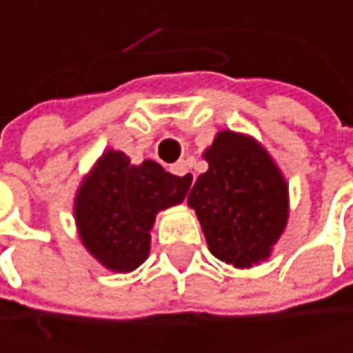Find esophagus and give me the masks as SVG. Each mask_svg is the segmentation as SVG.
I'll return each mask as SVG.
<instances>
[{"instance_id":"esophagus-1","label":"esophagus","mask_w":353,"mask_h":353,"mask_svg":"<svg viewBox=\"0 0 353 353\" xmlns=\"http://www.w3.org/2000/svg\"><path fill=\"white\" fill-rule=\"evenodd\" d=\"M170 172L176 174V176H183L187 185H193V179H195V176H193V172H191V168H189V164H187L185 160L172 164V166H170Z\"/></svg>"}]
</instances>
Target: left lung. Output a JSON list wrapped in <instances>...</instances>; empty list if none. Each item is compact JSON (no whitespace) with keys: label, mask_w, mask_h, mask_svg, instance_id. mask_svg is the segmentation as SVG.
I'll return each mask as SVG.
<instances>
[{"label":"left lung","mask_w":353,"mask_h":353,"mask_svg":"<svg viewBox=\"0 0 353 353\" xmlns=\"http://www.w3.org/2000/svg\"><path fill=\"white\" fill-rule=\"evenodd\" d=\"M208 172L187 195L210 252L250 268L270 256L287 225V183L254 139L223 130L205 150Z\"/></svg>","instance_id":"1"}]
</instances>
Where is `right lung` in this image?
Masks as SVG:
<instances>
[{
    "label": "right lung",
    "instance_id": "obj_1",
    "mask_svg": "<svg viewBox=\"0 0 353 353\" xmlns=\"http://www.w3.org/2000/svg\"><path fill=\"white\" fill-rule=\"evenodd\" d=\"M189 187L152 160L133 166L122 152H105L74 201L85 248L110 270H135L150 254L156 214L181 203Z\"/></svg>",
    "mask_w": 353,
    "mask_h": 353
}]
</instances>
